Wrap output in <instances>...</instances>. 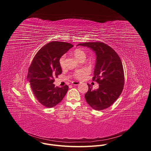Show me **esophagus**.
I'll list each match as a JSON object with an SVG mask.
<instances>
[{
  "label": "esophagus",
  "mask_w": 151,
  "mask_h": 151,
  "mask_svg": "<svg viewBox=\"0 0 151 151\" xmlns=\"http://www.w3.org/2000/svg\"><path fill=\"white\" fill-rule=\"evenodd\" d=\"M80 84H81V82H76V81L72 82V85H74V86L79 85Z\"/></svg>",
  "instance_id": "34e87169"
}]
</instances>
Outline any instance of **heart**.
Instances as JSON below:
<instances>
[{"mask_svg": "<svg viewBox=\"0 0 151 151\" xmlns=\"http://www.w3.org/2000/svg\"><path fill=\"white\" fill-rule=\"evenodd\" d=\"M73 54L75 57L78 60H81V59L83 58L85 59L86 58V54L85 51L81 49H76L73 52ZM60 65L62 68L64 67L65 66V56H62L59 60ZM87 73V70L85 69H81L80 70H77L75 74L74 77L78 79H81L83 78V76Z\"/></svg>", "mask_w": 151, "mask_h": 151, "instance_id": "1", "label": "heart"}]
</instances>
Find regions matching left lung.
I'll use <instances>...</instances> for the list:
<instances>
[{
  "label": "left lung",
  "mask_w": 151,
  "mask_h": 151,
  "mask_svg": "<svg viewBox=\"0 0 151 151\" xmlns=\"http://www.w3.org/2000/svg\"><path fill=\"white\" fill-rule=\"evenodd\" d=\"M86 47L93 50L96 56L93 81L99 84L97 89H89L85 94L88 104L96 110L109 107L119 98L124 84V74L120 58L108 45L100 42L81 43L77 46Z\"/></svg>",
  "instance_id": "8db88e82"
}]
</instances>
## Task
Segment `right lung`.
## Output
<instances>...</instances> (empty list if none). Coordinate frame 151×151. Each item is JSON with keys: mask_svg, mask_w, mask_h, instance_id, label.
Here are the masks:
<instances>
[{"mask_svg": "<svg viewBox=\"0 0 151 151\" xmlns=\"http://www.w3.org/2000/svg\"><path fill=\"white\" fill-rule=\"evenodd\" d=\"M73 45L52 41L42 47L36 54L29 68L27 80L38 100L44 106L51 108L60 103L68 90V86L58 88L54 78L62 73L59 60Z\"/></svg>", "mask_w": 151, "mask_h": 151, "instance_id": "1", "label": "right lung"}]
</instances>
